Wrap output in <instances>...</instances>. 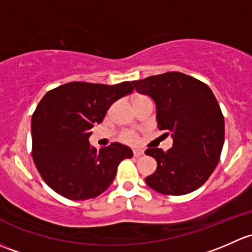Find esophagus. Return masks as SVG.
<instances>
[{
	"label": "esophagus",
	"mask_w": 252,
	"mask_h": 252,
	"mask_svg": "<svg viewBox=\"0 0 252 252\" xmlns=\"http://www.w3.org/2000/svg\"><path fill=\"white\" fill-rule=\"evenodd\" d=\"M144 154V152L143 150H141V149H134L133 150V155L136 158H139V157H142V155Z\"/></svg>",
	"instance_id": "34e87169"
}]
</instances>
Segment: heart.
<instances>
[{"label": "heart", "mask_w": 252, "mask_h": 252, "mask_svg": "<svg viewBox=\"0 0 252 252\" xmlns=\"http://www.w3.org/2000/svg\"><path fill=\"white\" fill-rule=\"evenodd\" d=\"M137 98H141V97H137ZM121 139H123L125 143H136L137 134L134 133L133 131H125L123 134H121Z\"/></svg>", "instance_id": "1"}]
</instances>
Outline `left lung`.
Returning <instances> with one entry per match:
<instances>
[{"instance_id":"obj_1","label":"left lung","mask_w":252,"mask_h":252,"mask_svg":"<svg viewBox=\"0 0 252 252\" xmlns=\"http://www.w3.org/2000/svg\"><path fill=\"white\" fill-rule=\"evenodd\" d=\"M134 90L157 105L159 129L173 139L172 148H148L158 162L145 183L165 195H184L209 180L220 161L224 118L207 85L178 71L132 81Z\"/></svg>"}]
</instances>
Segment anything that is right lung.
Here are the masks:
<instances>
[{"label":"right lung","mask_w":252,"mask_h":252,"mask_svg":"<svg viewBox=\"0 0 252 252\" xmlns=\"http://www.w3.org/2000/svg\"><path fill=\"white\" fill-rule=\"evenodd\" d=\"M132 91L128 81H75L46 93L32 114L31 136L33 162L49 188L70 200H87L110 187L119 164L133 153L118 142L97 150L88 138L111 104Z\"/></svg>","instance_id":"add662e5"}]
</instances>
